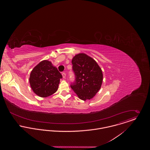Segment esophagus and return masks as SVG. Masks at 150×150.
I'll list each match as a JSON object with an SVG mask.
<instances>
[{"instance_id":"esophagus-1","label":"esophagus","mask_w":150,"mask_h":150,"mask_svg":"<svg viewBox=\"0 0 150 150\" xmlns=\"http://www.w3.org/2000/svg\"><path fill=\"white\" fill-rule=\"evenodd\" d=\"M62 77H63L64 79L66 78V73H62Z\"/></svg>"}]
</instances>
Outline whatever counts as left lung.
Instances as JSON below:
<instances>
[{"instance_id":"8db88e82","label":"left lung","mask_w":150,"mask_h":150,"mask_svg":"<svg viewBox=\"0 0 150 150\" xmlns=\"http://www.w3.org/2000/svg\"><path fill=\"white\" fill-rule=\"evenodd\" d=\"M76 79L70 86L79 98L86 101L92 99L100 90L103 73L97 62L84 53L76 55L72 59Z\"/></svg>"}]
</instances>
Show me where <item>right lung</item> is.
Masks as SVG:
<instances>
[{
    "label": "right lung",
    "instance_id": "1",
    "mask_svg": "<svg viewBox=\"0 0 150 150\" xmlns=\"http://www.w3.org/2000/svg\"><path fill=\"white\" fill-rule=\"evenodd\" d=\"M62 78V76L51 62L43 60L31 71L29 83L35 93L46 98L57 92Z\"/></svg>",
    "mask_w": 150,
    "mask_h": 150
}]
</instances>
